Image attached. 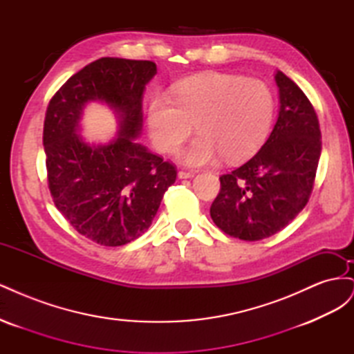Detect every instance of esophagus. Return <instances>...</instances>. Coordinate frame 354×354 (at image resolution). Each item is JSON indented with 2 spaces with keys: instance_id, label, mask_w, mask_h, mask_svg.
<instances>
[{
  "instance_id": "1",
  "label": "esophagus",
  "mask_w": 354,
  "mask_h": 354,
  "mask_svg": "<svg viewBox=\"0 0 354 354\" xmlns=\"http://www.w3.org/2000/svg\"><path fill=\"white\" fill-rule=\"evenodd\" d=\"M177 176H178V178H192L195 174L189 173V171H178Z\"/></svg>"
}]
</instances>
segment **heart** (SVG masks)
Masks as SVG:
<instances>
[{"label":"heart","instance_id":"heart-1","mask_svg":"<svg viewBox=\"0 0 354 354\" xmlns=\"http://www.w3.org/2000/svg\"><path fill=\"white\" fill-rule=\"evenodd\" d=\"M274 97L260 80L211 73L180 85L174 94H160L149 109L155 146L174 153L196 122L199 134L180 153L186 167L216 165L224 156L238 162L252 155L270 133Z\"/></svg>","mask_w":354,"mask_h":354}]
</instances>
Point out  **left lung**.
<instances>
[{
	"mask_svg": "<svg viewBox=\"0 0 354 354\" xmlns=\"http://www.w3.org/2000/svg\"><path fill=\"white\" fill-rule=\"evenodd\" d=\"M279 115L261 149L248 162L220 177L212 221L233 238L260 241L282 230L312 194L322 152L316 112L298 85L281 71Z\"/></svg>",
	"mask_w": 354,
	"mask_h": 354,
	"instance_id": "8db88e82",
	"label": "left lung"
}]
</instances>
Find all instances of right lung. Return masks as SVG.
Returning <instances> with one entry per match:
<instances>
[{
    "instance_id": "1",
    "label": "right lung",
    "mask_w": 354,
    "mask_h": 354,
    "mask_svg": "<svg viewBox=\"0 0 354 354\" xmlns=\"http://www.w3.org/2000/svg\"><path fill=\"white\" fill-rule=\"evenodd\" d=\"M156 75L149 60L102 57L62 85L44 121L48 187L72 227L104 246L131 242L151 226L176 168L136 140L143 127V93ZM103 102L118 136L90 144L79 134L84 106Z\"/></svg>"
}]
</instances>
